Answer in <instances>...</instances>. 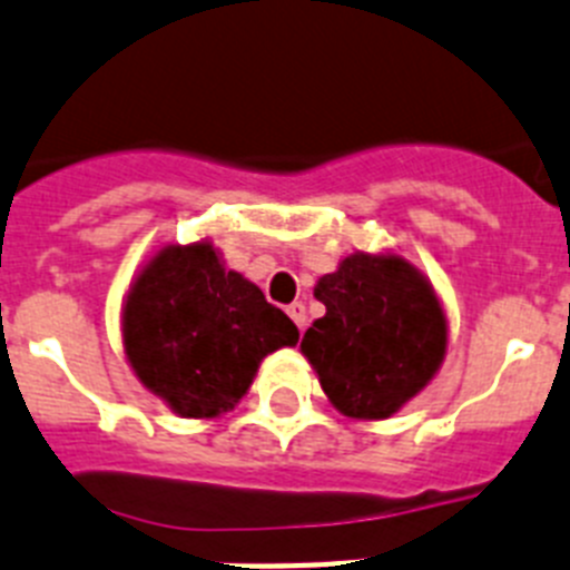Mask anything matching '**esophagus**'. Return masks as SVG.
<instances>
[{
  "mask_svg": "<svg viewBox=\"0 0 570 570\" xmlns=\"http://www.w3.org/2000/svg\"><path fill=\"white\" fill-rule=\"evenodd\" d=\"M288 316L294 320V325L299 327V331H305L307 313H305V305H302V302H294V305H288Z\"/></svg>",
  "mask_w": 570,
  "mask_h": 570,
  "instance_id": "obj_1",
  "label": "esophagus"
}]
</instances>
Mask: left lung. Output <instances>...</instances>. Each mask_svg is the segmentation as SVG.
<instances>
[{"label": "left lung", "mask_w": 570, "mask_h": 570, "mask_svg": "<svg viewBox=\"0 0 570 570\" xmlns=\"http://www.w3.org/2000/svg\"><path fill=\"white\" fill-rule=\"evenodd\" d=\"M313 294L327 313L307 327L302 353L336 410L390 417L426 387L446 350V320L410 263L353 254Z\"/></svg>", "instance_id": "8db88e82"}]
</instances>
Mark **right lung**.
Instances as JSON below:
<instances>
[{
    "instance_id": "add662e5",
    "label": "right lung",
    "mask_w": 570,
    "mask_h": 570,
    "mask_svg": "<svg viewBox=\"0 0 570 570\" xmlns=\"http://www.w3.org/2000/svg\"><path fill=\"white\" fill-rule=\"evenodd\" d=\"M299 331L208 243L164 248L132 285L124 344L146 387L183 417L232 410L259 362Z\"/></svg>"
}]
</instances>
